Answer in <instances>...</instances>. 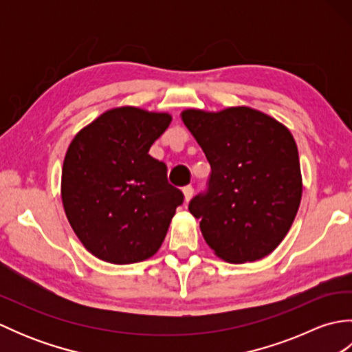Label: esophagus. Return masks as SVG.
Returning a JSON list of instances; mask_svg holds the SVG:
<instances>
[{"label": "esophagus", "mask_w": 352, "mask_h": 352, "mask_svg": "<svg viewBox=\"0 0 352 352\" xmlns=\"http://www.w3.org/2000/svg\"><path fill=\"white\" fill-rule=\"evenodd\" d=\"M183 193H184V201H186V203H189L192 195H193V188H192V186H186V188H183Z\"/></svg>", "instance_id": "obj_1"}]
</instances>
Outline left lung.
Here are the masks:
<instances>
[{"mask_svg": "<svg viewBox=\"0 0 352 352\" xmlns=\"http://www.w3.org/2000/svg\"><path fill=\"white\" fill-rule=\"evenodd\" d=\"M182 118L212 168L207 190L189 203L207 245L230 263L266 257L286 237L301 203L294 136L250 107L190 109Z\"/></svg>", "mask_w": 352, "mask_h": 352, "instance_id": "1", "label": "left lung"}]
</instances>
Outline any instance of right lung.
Returning a JSON list of instances; mask_svg holds the SVG:
<instances>
[{"mask_svg": "<svg viewBox=\"0 0 352 352\" xmlns=\"http://www.w3.org/2000/svg\"><path fill=\"white\" fill-rule=\"evenodd\" d=\"M170 119L138 107L111 109L71 142L62 201L74 233L95 257L130 265L159 251L184 201L168 183L166 164L148 154Z\"/></svg>", "mask_w": 352, "mask_h": 352, "instance_id": "add662e5", "label": "right lung"}]
</instances>
